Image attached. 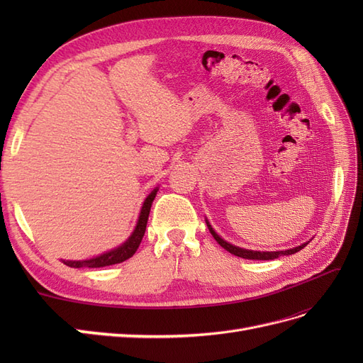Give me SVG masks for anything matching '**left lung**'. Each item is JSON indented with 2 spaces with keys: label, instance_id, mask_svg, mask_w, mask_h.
Wrapping results in <instances>:
<instances>
[{
  "label": "left lung",
  "instance_id": "left-lung-1",
  "mask_svg": "<svg viewBox=\"0 0 363 363\" xmlns=\"http://www.w3.org/2000/svg\"><path fill=\"white\" fill-rule=\"evenodd\" d=\"M206 224H207L208 232L212 233V236L215 238L216 242L221 245L224 250H227L228 252H232V255H235L238 257L250 259V260H272V259H277L279 256H289V255H294V252H298L300 250H303L307 244L311 242V240H307V242H304V244H301L298 247H294L291 250H284V251H255V250H245V248H240V247L228 244L227 240H224L221 236L216 235V232L212 228V225L208 224L207 219H206Z\"/></svg>",
  "mask_w": 363,
  "mask_h": 363
}]
</instances>
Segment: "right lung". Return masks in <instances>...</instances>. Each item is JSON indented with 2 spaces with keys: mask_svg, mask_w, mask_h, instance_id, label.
<instances>
[{
  "mask_svg": "<svg viewBox=\"0 0 363 363\" xmlns=\"http://www.w3.org/2000/svg\"><path fill=\"white\" fill-rule=\"evenodd\" d=\"M157 191L159 189L156 188L145 199L144 204H142L138 224L133 230V233H131V236L125 240L123 245L112 250V251H107L101 256H96L92 259H87V260H62V262L65 263V265H68L71 268H103V267L115 265V263H121V262L130 259L139 248V245L142 242V238H144V235H145L150 208H151L152 201H155V199H156Z\"/></svg>",
  "mask_w": 363,
  "mask_h": 363,
  "instance_id": "right-lung-1",
  "label": "right lung"
}]
</instances>
